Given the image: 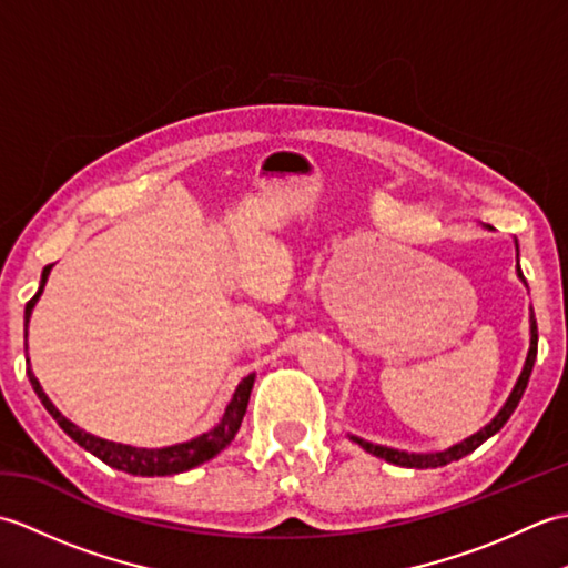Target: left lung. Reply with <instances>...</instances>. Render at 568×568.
Instances as JSON below:
<instances>
[{"instance_id":"left-lung-1","label":"left lung","mask_w":568,"mask_h":568,"mask_svg":"<svg viewBox=\"0 0 568 568\" xmlns=\"http://www.w3.org/2000/svg\"><path fill=\"white\" fill-rule=\"evenodd\" d=\"M517 275H520L523 281H525V275L520 271V263H517ZM529 324H532V339H529V354H527V361H525V368L520 373V378H517V385L513 388L508 403L503 405V409L496 415V419H493L490 425L480 429L478 434H474V437H468L462 444H456V446H452V449L439 452V454H407V452L388 449V446H378V444L364 442V439H358V437H352V439L364 446L368 454L378 456V458H385V462H388V464L405 466V468H437V466H446V464H452V462H458V458H464L466 454L476 452L480 444H484L486 439L493 437V434L503 429V425L510 419V415L515 413V407L520 405L523 395L527 390V383H529V376H532L535 358H537V320H535V312H532V315H529Z\"/></svg>"}]
</instances>
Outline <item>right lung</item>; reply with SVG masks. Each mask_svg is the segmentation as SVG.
<instances>
[{"instance_id": "right-lung-1", "label": "right lung", "mask_w": 568, "mask_h": 568, "mask_svg": "<svg viewBox=\"0 0 568 568\" xmlns=\"http://www.w3.org/2000/svg\"><path fill=\"white\" fill-rule=\"evenodd\" d=\"M48 273H51V265H45L43 275H41V287L39 293H36L29 303H27V312H23V327L29 324L31 317V310L36 305V300L41 297L43 293V285L48 281ZM27 334V332H23ZM29 373V381L33 385L36 395H39V400L43 403V407L48 413L53 415V419L60 425L68 437L72 442H78L82 449H88L90 454H94L104 462L106 466L119 468V470H126V474H134V476H173V474H183V470L195 468L204 462H210L216 454H220L224 446L236 437V432L241 427V419L246 415V405H248V395L253 388V373L239 383V388L234 390L232 403L226 405L224 409V417L220 425L214 429H210L207 434H202V437L185 442V444H175V446H165V449H136V446H126V444H114V442H106L100 437H92V434L82 432L80 427L72 425L70 419H65L63 415L58 413L55 405L48 400V395L43 393V388L36 381V376L31 371Z\"/></svg>"}]
</instances>
